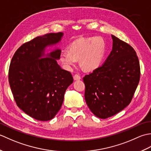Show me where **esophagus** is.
Instances as JSON below:
<instances>
[{
    "mask_svg": "<svg viewBox=\"0 0 151 151\" xmlns=\"http://www.w3.org/2000/svg\"><path fill=\"white\" fill-rule=\"evenodd\" d=\"M73 78H74V80H75V81H78V80H81V77L78 75H76H76L73 76Z\"/></svg>",
    "mask_w": 151,
    "mask_h": 151,
    "instance_id": "esophagus-1",
    "label": "esophagus"
}]
</instances>
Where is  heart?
Returning a JSON list of instances; mask_svg holds the SVG:
<instances>
[{"label": "heart", "instance_id": "b5f03b06", "mask_svg": "<svg viewBox=\"0 0 151 151\" xmlns=\"http://www.w3.org/2000/svg\"><path fill=\"white\" fill-rule=\"evenodd\" d=\"M106 43L101 37L80 38L73 42L60 56L63 67L70 70L79 59L80 65L86 70H92L99 65L103 58Z\"/></svg>", "mask_w": 151, "mask_h": 151}]
</instances>
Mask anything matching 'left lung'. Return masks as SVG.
<instances>
[{"mask_svg": "<svg viewBox=\"0 0 151 151\" xmlns=\"http://www.w3.org/2000/svg\"><path fill=\"white\" fill-rule=\"evenodd\" d=\"M111 37L113 48L104 63L83 78L86 104L101 119L113 116L130 103L140 78L135 50L113 35Z\"/></svg>", "mask_w": 151, "mask_h": 151, "instance_id": "left-lung-1", "label": "left lung"}]
</instances>
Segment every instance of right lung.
Wrapping results in <instances>:
<instances>
[{
	"label": "right lung",
	"instance_id": "right-lung-1",
	"mask_svg": "<svg viewBox=\"0 0 151 151\" xmlns=\"http://www.w3.org/2000/svg\"><path fill=\"white\" fill-rule=\"evenodd\" d=\"M62 36V32L47 34L22 44L9 65L8 80L16 104L38 121H49L55 116L67 88L73 82L71 73L57 63L60 49L39 59L46 47L58 43Z\"/></svg>",
	"mask_w": 151,
	"mask_h": 151
}]
</instances>
